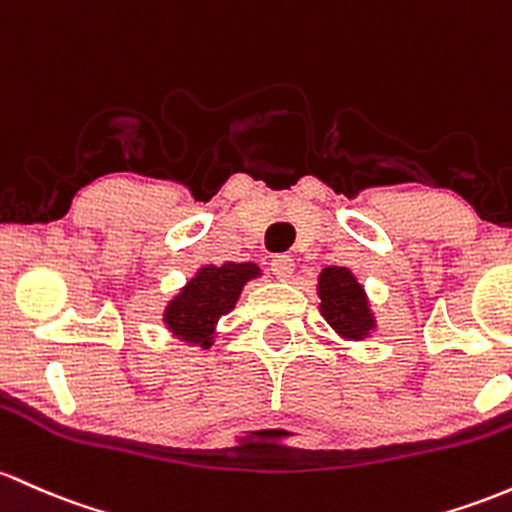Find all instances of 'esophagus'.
<instances>
[{
    "label": "esophagus",
    "mask_w": 512,
    "mask_h": 512,
    "mask_svg": "<svg viewBox=\"0 0 512 512\" xmlns=\"http://www.w3.org/2000/svg\"><path fill=\"white\" fill-rule=\"evenodd\" d=\"M269 269H272L274 277L286 282V279L294 274V260H291V255H277L272 262H269Z\"/></svg>",
    "instance_id": "1"
}]
</instances>
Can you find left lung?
Segmentation results:
<instances>
[{"label": "left lung", "instance_id": "left-lung-1", "mask_svg": "<svg viewBox=\"0 0 512 512\" xmlns=\"http://www.w3.org/2000/svg\"><path fill=\"white\" fill-rule=\"evenodd\" d=\"M320 313L330 328L345 340H364L372 335L376 320L367 294L347 267H325L318 277Z\"/></svg>", "mask_w": 512, "mask_h": 512}]
</instances>
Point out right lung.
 <instances>
[{"mask_svg":"<svg viewBox=\"0 0 512 512\" xmlns=\"http://www.w3.org/2000/svg\"><path fill=\"white\" fill-rule=\"evenodd\" d=\"M257 277H260V267L252 262L201 267L165 306L162 320H165L167 330L174 338L206 350L213 345L218 318L233 311L243 286Z\"/></svg>","mask_w":512,"mask_h":512,"instance_id":"obj_1","label":"right lung"}]
</instances>
